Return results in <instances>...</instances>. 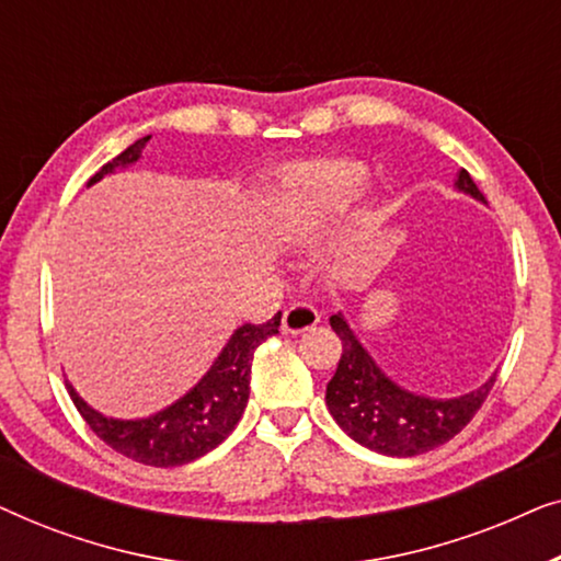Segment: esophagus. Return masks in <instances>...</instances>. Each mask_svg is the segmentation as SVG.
Here are the masks:
<instances>
[{"instance_id": "esophagus-1", "label": "esophagus", "mask_w": 561, "mask_h": 561, "mask_svg": "<svg viewBox=\"0 0 561 561\" xmlns=\"http://www.w3.org/2000/svg\"><path fill=\"white\" fill-rule=\"evenodd\" d=\"M319 324V311L309 304H294L283 311L280 329L283 334H304Z\"/></svg>"}]
</instances>
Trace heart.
I'll return each mask as SVG.
<instances>
[{"mask_svg":"<svg viewBox=\"0 0 561 561\" xmlns=\"http://www.w3.org/2000/svg\"><path fill=\"white\" fill-rule=\"evenodd\" d=\"M365 179V165L355 160L324 158L286 165L267 188L271 229L280 240H309L355 204Z\"/></svg>","mask_w":561,"mask_h":561,"instance_id":"1","label":"heart"}]
</instances>
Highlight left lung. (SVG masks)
I'll return each instance as SVG.
<instances>
[{
  "label": "left lung",
  "mask_w": 561,
  "mask_h": 561,
  "mask_svg": "<svg viewBox=\"0 0 561 561\" xmlns=\"http://www.w3.org/2000/svg\"><path fill=\"white\" fill-rule=\"evenodd\" d=\"M455 188L488 204L465 168L457 173ZM329 324L342 340V357L327 386V405L344 434L378 455L416 457L447 444L470 424L495 382L493 373L480 388L455 398L413 393L382 373L342 311Z\"/></svg>",
  "instance_id": "8db88e82"
}]
</instances>
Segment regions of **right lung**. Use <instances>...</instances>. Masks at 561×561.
<instances>
[{
    "instance_id": "add662e5",
    "label": "right lung",
    "mask_w": 561,
    "mask_h": 561,
    "mask_svg": "<svg viewBox=\"0 0 561 561\" xmlns=\"http://www.w3.org/2000/svg\"><path fill=\"white\" fill-rule=\"evenodd\" d=\"M148 137L129 145L117 158L102 165V171L91 175L87 186H94L114 171H125L142 158ZM280 311L265 324H242L229 336L225 347L214 359L209 370L194 388L186 390L179 401L142 419H114L91 409L76 388L66 380L68 396L83 421L91 426L99 439L110 444L114 451L135 462L150 467H181L204 457L206 451L219 447L232 434L237 421L244 413L250 398V373L255 350L267 336L278 334Z\"/></svg>"
}]
</instances>
